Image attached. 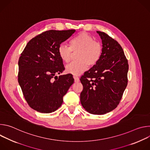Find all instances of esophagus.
Instances as JSON below:
<instances>
[{"label": "esophagus", "instance_id": "esophagus-1", "mask_svg": "<svg viewBox=\"0 0 150 150\" xmlns=\"http://www.w3.org/2000/svg\"><path fill=\"white\" fill-rule=\"evenodd\" d=\"M73 77H74V79H75V82H79V78L77 76L74 75Z\"/></svg>", "mask_w": 150, "mask_h": 150}]
</instances>
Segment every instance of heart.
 I'll list each match as a JSON object with an SVG mask.
<instances>
[{"mask_svg":"<svg viewBox=\"0 0 150 150\" xmlns=\"http://www.w3.org/2000/svg\"><path fill=\"white\" fill-rule=\"evenodd\" d=\"M72 51H79L77 54L78 61L73 62L66 67L68 73L78 75L86 71L89 66H94L101 56L102 47L98 42L88 33L82 32L70 41V47L60 45L58 53L63 62L68 63L71 60Z\"/></svg>","mask_w":150,"mask_h":150,"instance_id":"b5f03b06","label":"heart"}]
</instances>
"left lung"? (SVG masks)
Returning <instances> with one entry per match:
<instances>
[{"label":"left lung","instance_id":"8db88e82","mask_svg":"<svg viewBox=\"0 0 150 150\" xmlns=\"http://www.w3.org/2000/svg\"><path fill=\"white\" fill-rule=\"evenodd\" d=\"M97 33L102 40V53L98 62L80 78V101L90 113L104 115L119 104L127 84L129 65L118 42L104 32Z\"/></svg>","mask_w":150,"mask_h":150}]
</instances>
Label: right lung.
Instances as JSON below:
<instances>
[{
    "mask_svg": "<svg viewBox=\"0 0 150 150\" xmlns=\"http://www.w3.org/2000/svg\"><path fill=\"white\" fill-rule=\"evenodd\" d=\"M75 32L52 30L42 33L33 38L21 54L18 82L30 108L38 112L56 111L74 82L70 74L56 75L65 70L59 47Z\"/></svg>",
    "mask_w": 150,
    "mask_h": 150,
    "instance_id": "1",
    "label": "right lung"
}]
</instances>
